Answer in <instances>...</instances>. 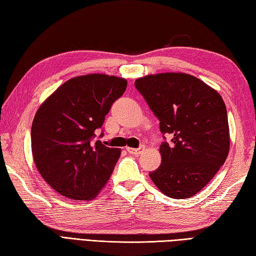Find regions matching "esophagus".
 I'll return each mask as SVG.
<instances>
[{"label": "esophagus", "instance_id": "34e87169", "mask_svg": "<svg viewBox=\"0 0 256 256\" xmlns=\"http://www.w3.org/2000/svg\"><path fill=\"white\" fill-rule=\"evenodd\" d=\"M126 150H128V152L130 154H132V155H140V154L142 153V152H143V150H144V146H140L138 148H128Z\"/></svg>", "mask_w": 256, "mask_h": 256}]
</instances>
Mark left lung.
<instances>
[{"label":"left lung","mask_w":256,"mask_h":256,"mask_svg":"<svg viewBox=\"0 0 256 256\" xmlns=\"http://www.w3.org/2000/svg\"><path fill=\"white\" fill-rule=\"evenodd\" d=\"M160 121L165 142L162 164L150 177L174 199L192 197L224 164L230 148L226 108L221 96L187 74H150L135 80ZM165 134L172 140L167 142Z\"/></svg>","instance_id":"1"}]
</instances>
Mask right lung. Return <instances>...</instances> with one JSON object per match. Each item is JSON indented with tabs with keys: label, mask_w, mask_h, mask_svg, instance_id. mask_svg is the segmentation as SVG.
<instances>
[{
	"label": "right lung",
	"mask_w": 256,
	"mask_h": 256,
	"mask_svg": "<svg viewBox=\"0 0 256 256\" xmlns=\"http://www.w3.org/2000/svg\"><path fill=\"white\" fill-rule=\"evenodd\" d=\"M126 86L114 76H81L66 81L38 108L32 124V157L58 194L91 200L108 182L121 150L94 138Z\"/></svg>",
	"instance_id": "right-lung-1"
}]
</instances>
